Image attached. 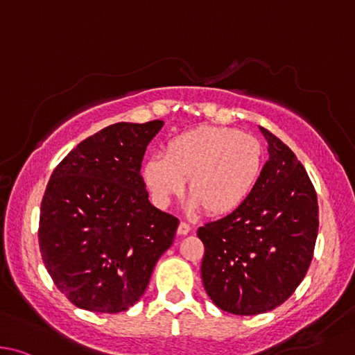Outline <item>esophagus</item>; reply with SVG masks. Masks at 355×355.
<instances>
[{
	"label": "esophagus",
	"instance_id": "obj_1",
	"mask_svg": "<svg viewBox=\"0 0 355 355\" xmlns=\"http://www.w3.org/2000/svg\"><path fill=\"white\" fill-rule=\"evenodd\" d=\"M190 231H191V226L189 225V223H184V221L178 227V234L179 235H187V234H190Z\"/></svg>",
	"mask_w": 355,
	"mask_h": 355
}]
</instances>
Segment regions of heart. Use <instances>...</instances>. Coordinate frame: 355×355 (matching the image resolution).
<instances>
[{
  "instance_id": "b5f03b06",
  "label": "heart",
  "mask_w": 355,
  "mask_h": 355,
  "mask_svg": "<svg viewBox=\"0 0 355 355\" xmlns=\"http://www.w3.org/2000/svg\"><path fill=\"white\" fill-rule=\"evenodd\" d=\"M262 165L263 148L256 137L232 128L201 126L168 141L165 157H149L141 178L159 207L181 196L189 179L191 206L221 216L250 198Z\"/></svg>"
}]
</instances>
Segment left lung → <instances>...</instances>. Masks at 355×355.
I'll return each instance as SVG.
<instances>
[{"mask_svg":"<svg viewBox=\"0 0 355 355\" xmlns=\"http://www.w3.org/2000/svg\"><path fill=\"white\" fill-rule=\"evenodd\" d=\"M270 159L250 198L198 229L201 277L216 307L234 315L270 312L295 293L313 257L318 201L306 168L268 129Z\"/></svg>","mask_w":355,"mask_h":355,"instance_id":"1","label":"left lung"}]
</instances>
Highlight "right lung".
Returning a JSON list of instances; mask_svg holds the SVG:
<instances>
[{"label": "right lung", "instance_id": "1", "mask_svg": "<svg viewBox=\"0 0 355 355\" xmlns=\"http://www.w3.org/2000/svg\"><path fill=\"white\" fill-rule=\"evenodd\" d=\"M164 121L115 123L55 166L40 207L43 263L74 306L124 312L140 300L179 220L154 207L140 174Z\"/></svg>", "mask_w": 355, "mask_h": 355}]
</instances>
